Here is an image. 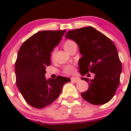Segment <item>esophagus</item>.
<instances>
[{"label": "esophagus", "instance_id": "esophagus-1", "mask_svg": "<svg viewBox=\"0 0 131 131\" xmlns=\"http://www.w3.org/2000/svg\"><path fill=\"white\" fill-rule=\"evenodd\" d=\"M71 81H73L74 82H78L80 80V79L79 78H78V77H73V78H71Z\"/></svg>", "mask_w": 131, "mask_h": 131}]
</instances>
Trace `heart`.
Masks as SVG:
<instances>
[{
  "label": "heart",
  "instance_id": "obj_1",
  "mask_svg": "<svg viewBox=\"0 0 131 131\" xmlns=\"http://www.w3.org/2000/svg\"><path fill=\"white\" fill-rule=\"evenodd\" d=\"M75 44V43L74 42L71 40H67L64 42V43L63 45V47L64 48V49L66 50V51H69V50L70 49V48L73 45ZM55 51H53L51 53V58L52 60H53L55 58ZM74 68L73 66H67L66 67H64V72L65 73H67V74H71L74 72Z\"/></svg>",
  "mask_w": 131,
  "mask_h": 131
}]
</instances>
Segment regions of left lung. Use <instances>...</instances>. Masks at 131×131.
<instances>
[{
    "label": "left lung",
    "mask_w": 131,
    "mask_h": 131,
    "mask_svg": "<svg viewBox=\"0 0 131 131\" xmlns=\"http://www.w3.org/2000/svg\"><path fill=\"white\" fill-rule=\"evenodd\" d=\"M65 38L78 45L82 55L79 61L80 74H95L93 79L81 78L89 87L82 93V97L94 105L108 103L117 90L122 72V64L113 42L92 27L70 30Z\"/></svg>",
    "instance_id": "1"
}]
</instances>
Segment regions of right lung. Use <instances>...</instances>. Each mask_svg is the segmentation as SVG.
<instances>
[{
  "instance_id": "right-lung-1",
  "label": "right lung",
  "mask_w": 131,
  "mask_h": 131,
  "mask_svg": "<svg viewBox=\"0 0 131 131\" xmlns=\"http://www.w3.org/2000/svg\"><path fill=\"white\" fill-rule=\"evenodd\" d=\"M66 30H45L35 34L23 43L15 64L16 84L27 103L42 108L56 100L64 84L70 79L59 76L45 78L46 67L51 65V53L60 43Z\"/></svg>"
}]
</instances>
